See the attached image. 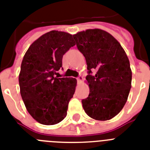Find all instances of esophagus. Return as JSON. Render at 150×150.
Here are the masks:
<instances>
[{
	"label": "esophagus",
	"mask_w": 150,
	"mask_h": 150,
	"mask_svg": "<svg viewBox=\"0 0 150 150\" xmlns=\"http://www.w3.org/2000/svg\"><path fill=\"white\" fill-rule=\"evenodd\" d=\"M82 79H83V77H82V76H81V75H80L79 77H78V78H77L78 83H80V82H81V80H82Z\"/></svg>",
	"instance_id": "esophagus-1"
}]
</instances>
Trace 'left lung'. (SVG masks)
I'll use <instances>...</instances> for the list:
<instances>
[{
	"label": "left lung",
	"instance_id": "obj_1",
	"mask_svg": "<svg viewBox=\"0 0 150 150\" xmlns=\"http://www.w3.org/2000/svg\"><path fill=\"white\" fill-rule=\"evenodd\" d=\"M78 50L88 65L89 95L81 100L85 113L94 120H110L127 100L132 71L125 51L114 36L100 29H89L73 35ZM96 71L91 75V71Z\"/></svg>",
	"mask_w": 150,
	"mask_h": 150
}]
</instances>
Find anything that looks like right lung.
<instances>
[{
    "label": "right lung",
    "mask_w": 150,
    "mask_h": 150,
    "mask_svg": "<svg viewBox=\"0 0 150 150\" xmlns=\"http://www.w3.org/2000/svg\"><path fill=\"white\" fill-rule=\"evenodd\" d=\"M75 45L72 35L52 30L35 40L23 56L21 94L29 114L40 124L54 125L67 115L77 80L55 75L62 65L63 55Z\"/></svg>",
    "instance_id": "1"
}]
</instances>
